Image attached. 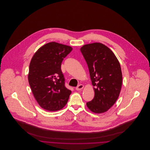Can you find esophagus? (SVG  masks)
<instances>
[{
  "label": "esophagus",
  "mask_w": 150,
  "mask_h": 150,
  "mask_svg": "<svg viewBox=\"0 0 150 150\" xmlns=\"http://www.w3.org/2000/svg\"><path fill=\"white\" fill-rule=\"evenodd\" d=\"M83 88H84V86H83V85H82V84H79V86H77L76 87L75 89H76V91H79V90L82 89Z\"/></svg>",
  "instance_id": "1"
}]
</instances>
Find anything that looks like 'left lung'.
<instances>
[{"label": "left lung", "instance_id": "obj_1", "mask_svg": "<svg viewBox=\"0 0 150 150\" xmlns=\"http://www.w3.org/2000/svg\"><path fill=\"white\" fill-rule=\"evenodd\" d=\"M80 51L88 64L94 97L86 103L94 113H103L114 105L122 85L120 64L114 53L100 43L83 45Z\"/></svg>", "mask_w": 150, "mask_h": 150}]
</instances>
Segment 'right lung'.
Returning a JSON list of instances; mask_svg holds the SVG:
<instances>
[{"instance_id": "right-lung-1", "label": "right lung", "mask_w": 150, "mask_h": 150, "mask_svg": "<svg viewBox=\"0 0 150 150\" xmlns=\"http://www.w3.org/2000/svg\"><path fill=\"white\" fill-rule=\"evenodd\" d=\"M72 50L56 42L45 44L36 51L29 66V84L38 104L55 111L66 105L71 91L65 86L61 71L62 61Z\"/></svg>"}]
</instances>
